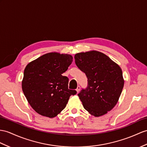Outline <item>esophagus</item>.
<instances>
[{"mask_svg": "<svg viewBox=\"0 0 147 147\" xmlns=\"http://www.w3.org/2000/svg\"><path fill=\"white\" fill-rule=\"evenodd\" d=\"M80 86H78L77 89H76V91H77V93H78L80 92Z\"/></svg>", "mask_w": 147, "mask_h": 147, "instance_id": "obj_1", "label": "esophagus"}]
</instances>
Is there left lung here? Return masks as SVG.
Instances as JSON below:
<instances>
[{"mask_svg":"<svg viewBox=\"0 0 147 147\" xmlns=\"http://www.w3.org/2000/svg\"><path fill=\"white\" fill-rule=\"evenodd\" d=\"M75 62L88 78V87L78 94L84 109L94 117L108 113L116 105L124 80L120 67L96 51L77 53Z\"/></svg>","mask_w":147,"mask_h":147,"instance_id":"1","label":"left lung"}]
</instances>
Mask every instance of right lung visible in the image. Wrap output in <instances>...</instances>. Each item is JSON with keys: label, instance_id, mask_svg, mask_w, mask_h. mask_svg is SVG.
<instances>
[{"label": "right lung", "instance_id": "1", "mask_svg": "<svg viewBox=\"0 0 147 147\" xmlns=\"http://www.w3.org/2000/svg\"><path fill=\"white\" fill-rule=\"evenodd\" d=\"M70 54L50 52L28 63L24 69L22 88L30 105L40 115L53 118L65 109L76 90L68 88L62 74L72 62Z\"/></svg>", "mask_w": 147, "mask_h": 147}]
</instances>
